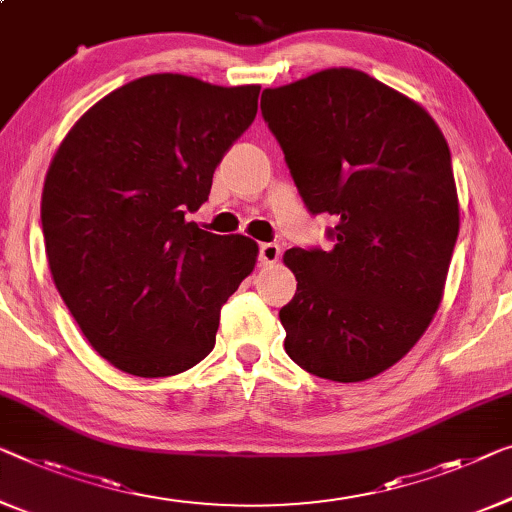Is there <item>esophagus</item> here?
I'll return each instance as SVG.
<instances>
[{"mask_svg":"<svg viewBox=\"0 0 512 512\" xmlns=\"http://www.w3.org/2000/svg\"><path fill=\"white\" fill-rule=\"evenodd\" d=\"M280 259V246L278 243H259V264H276Z\"/></svg>","mask_w":512,"mask_h":512,"instance_id":"34e87169","label":"esophagus"}]
</instances>
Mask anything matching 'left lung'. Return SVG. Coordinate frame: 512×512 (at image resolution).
<instances>
[{"instance_id":"8db88e82","label":"left lung","mask_w":512,"mask_h":512,"mask_svg":"<svg viewBox=\"0 0 512 512\" xmlns=\"http://www.w3.org/2000/svg\"><path fill=\"white\" fill-rule=\"evenodd\" d=\"M262 114L305 207L331 213V250H287L296 294L285 352L310 375H381L437 312L460 232L451 151L416 101L356 68L264 89Z\"/></svg>"}]
</instances>
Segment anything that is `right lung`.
Returning <instances> with one entry per match:
<instances>
[{
	"mask_svg": "<svg viewBox=\"0 0 512 512\" xmlns=\"http://www.w3.org/2000/svg\"><path fill=\"white\" fill-rule=\"evenodd\" d=\"M259 85L144 75L75 121L45 174L52 280L89 345L135 377L193 368L257 243L188 223L225 151L253 124Z\"/></svg>",
	"mask_w": 512,
	"mask_h": 512,
	"instance_id": "obj_1",
	"label": "right lung"
}]
</instances>
